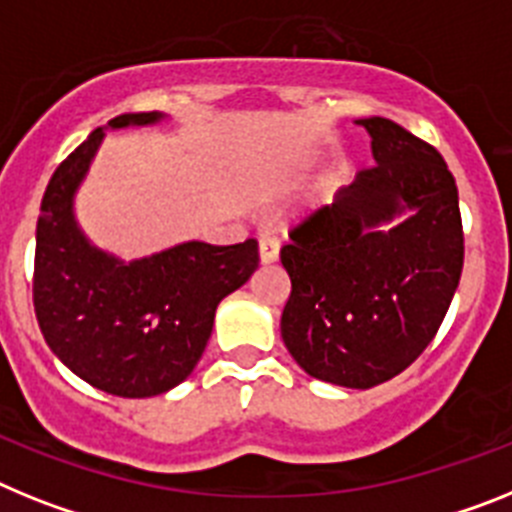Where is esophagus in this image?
<instances>
[{"label":"esophagus","instance_id":"obj_1","mask_svg":"<svg viewBox=\"0 0 512 512\" xmlns=\"http://www.w3.org/2000/svg\"><path fill=\"white\" fill-rule=\"evenodd\" d=\"M278 252H281V244L275 237H262L260 239V262L262 265H270V262L278 260Z\"/></svg>","mask_w":512,"mask_h":512}]
</instances>
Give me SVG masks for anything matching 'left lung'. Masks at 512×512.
<instances>
[{
    "label": "left lung",
    "instance_id": "obj_1",
    "mask_svg": "<svg viewBox=\"0 0 512 512\" xmlns=\"http://www.w3.org/2000/svg\"><path fill=\"white\" fill-rule=\"evenodd\" d=\"M355 126L371 136L376 167L281 250L291 278L281 337L311 379L371 389L435 337L459 286L464 234L456 180L433 146L379 115Z\"/></svg>",
    "mask_w": 512,
    "mask_h": 512
}]
</instances>
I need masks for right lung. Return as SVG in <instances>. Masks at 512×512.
Instances as JSON below:
<instances>
[{"mask_svg":"<svg viewBox=\"0 0 512 512\" xmlns=\"http://www.w3.org/2000/svg\"><path fill=\"white\" fill-rule=\"evenodd\" d=\"M164 113H126L97 128L48 182L35 229L33 304L48 348L79 379L115 397L175 389L201 361L216 306L250 281L257 242H180L123 260L77 221V193L105 131L159 126Z\"/></svg>","mask_w":512,"mask_h":512,"instance_id":"1","label":"right lung"}]
</instances>
